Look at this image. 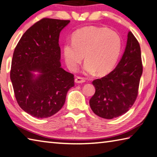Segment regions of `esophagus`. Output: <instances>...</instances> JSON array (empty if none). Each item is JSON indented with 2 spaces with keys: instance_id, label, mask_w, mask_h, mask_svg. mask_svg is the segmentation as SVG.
I'll use <instances>...</instances> for the list:
<instances>
[{
  "instance_id": "1",
  "label": "esophagus",
  "mask_w": 157,
  "mask_h": 157,
  "mask_svg": "<svg viewBox=\"0 0 157 157\" xmlns=\"http://www.w3.org/2000/svg\"><path fill=\"white\" fill-rule=\"evenodd\" d=\"M86 81H85V79L83 78H81V77H76V78L74 79V82H75L76 83H83L84 82Z\"/></svg>"
}]
</instances>
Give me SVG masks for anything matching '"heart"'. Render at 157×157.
I'll list each match as a JSON object with an SVG mask.
<instances>
[{"label": "heart", "instance_id": "heart-1", "mask_svg": "<svg viewBox=\"0 0 157 157\" xmlns=\"http://www.w3.org/2000/svg\"><path fill=\"white\" fill-rule=\"evenodd\" d=\"M121 48L122 41L117 33L106 28L88 26L77 30L72 42L64 44L63 52L71 70H76L85 56L84 72L92 74L97 71L104 75L115 67Z\"/></svg>", "mask_w": 157, "mask_h": 157}]
</instances>
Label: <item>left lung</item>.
Returning a JSON list of instances; mask_svg holds the SVG:
<instances>
[{"instance_id": "obj_1", "label": "left lung", "mask_w": 157, "mask_h": 157, "mask_svg": "<svg viewBox=\"0 0 157 157\" xmlns=\"http://www.w3.org/2000/svg\"><path fill=\"white\" fill-rule=\"evenodd\" d=\"M142 73L139 43L129 31L124 52L116 67L92 81L95 93L90 99V106L94 114L113 119L126 113L136 99Z\"/></svg>"}]
</instances>
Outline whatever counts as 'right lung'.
Listing matches in <instances>:
<instances>
[{"instance_id": "add662e5", "label": "right lung", "mask_w": 157, "mask_h": 157, "mask_svg": "<svg viewBox=\"0 0 157 157\" xmlns=\"http://www.w3.org/2000/svg\"><path fill=\"white\" fill-rule=\"evenodd\" d=\"M69 22L42 19L28 28L14 49L10 79L15 97L19 106L35 117L58 113L74 86L73 74L61 67L58 44L61 30Z\"/></svg>"}]
</instances>
